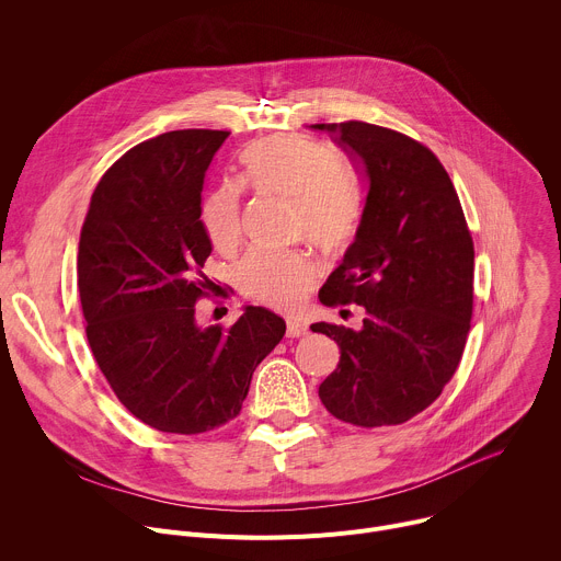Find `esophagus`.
<instances>
[{"mask_svg":"<svg viewBox=\"0 0 561 561\" xmlns=\"http://www.w3.org/2000/svg\"><path fill=\"white\" fill-rule=\"evenodd\" d=\"M308 333V327L304 322H299V319H288L286 324V335L288 337H301Z\"/></svg>","mask_w":561,"mask_h":561,"instance_id":"1","label":"esophagus"}]
</instances>
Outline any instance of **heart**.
Segmentation results:
<instances>
[{
  "label": "heart",
  "instance_id": "b5f03b06",
  "mask_svg": "<svg viewBox=\"0 0 561 561\" xmlns=\"http://www.w3.org/2000/svg\"><path fill=\"white\" fill-rule=\"evenodd\" d=\"M244 182L262 193L295 202V232L329 253L342 251L353 239L362 202L355 184L333 169L329 157L308 144L266 139L253 144L244 157ZM202 221L210 244L230 253L242 239V191L221 184L202 206ZM317 266L306 251H251L237 268L244 295L275 308H295L308 293Z\"/></svg>",
  "mask_w": 561,
  "mask_h": 561
}]
</instances>
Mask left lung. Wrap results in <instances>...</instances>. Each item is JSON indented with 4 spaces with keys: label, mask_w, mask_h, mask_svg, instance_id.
Listing matches in <instances>:
<instances>
[{
    "label": "left lung",
    "mask_w": 561,
    "mask_h": 561,
    "mask_svg": "<svg viewBox=\"0 0 561 561\" xmlns=\"http://www.w3.org/2000/svg\"><path fill=\"white\" fill-rule=\"evenodd\" d=\"M351 157L366 199L355 242L319 299L357 304L359 329L317 322L340 346L319 399L342 422L404 424L461 359L472 314V239L455 186L420 141L366 122L314 124Z\"/></svg>",
    "instance_id": "1"
}]
</instances>
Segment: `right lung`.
<instances>
[{"mask_svg": "<svg viewBox=\"0 0 561 561\" xmlns=\"http://www.w3.org/2000/svg\"><path fill=\"white\" fill-rule=\"evenodd\" d=\"M226 137L171 130L130 148L98 184L79 237L91 351L119 402L162 433L197 435L237 417L255 368L286 333L262 306H247L228 331L195 319L213 251L202 191Z\"/></svg>", "mask_w": 561, "mask_h": 561, "instance_id": "obj_1", "label": "right lung"}]
</instances>
